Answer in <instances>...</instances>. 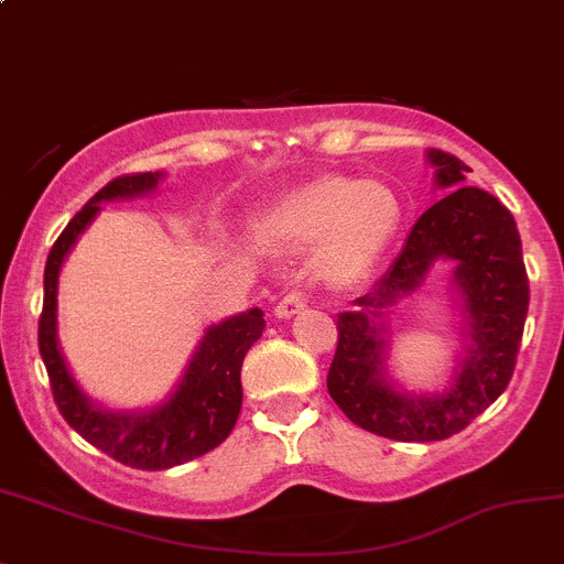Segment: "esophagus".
Instances as JSON below:
<instances>
[{
    "label": "esophagus",
    "instance_id": "34e87169",
    "mask_svg": "<svg viewBox=\"0 0 564 564\" xmlns=\"http://www.w3.org/2000/svg\"><path fill=\"white\" fill-rule=\"evenodd\" d=\"M304 306H306V295L299 293V290H293V293L284 295L280 304L274 306V315L282 317V321H288V317L299 315V312L304 310Z\"/></svg>",
    "mask_w": 564,
    "mask_h": 564
}]
</instances>
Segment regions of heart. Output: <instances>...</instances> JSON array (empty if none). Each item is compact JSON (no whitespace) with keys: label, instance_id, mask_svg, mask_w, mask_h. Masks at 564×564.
Segmentation results:
<instances>
[{"label":"heart","instance_id":"b5f03b06","mask_svg":"<svg viewBox=\"0 0 564 564\" xmlns=\"http://www.w3.org/2000/svg\"><path fill=\"white\" fill-rule=\"evenodd\" d=\"M399 223L402 206L388 184L321 176L276 197L260 217L258 234L284 252L317 247V274L325 282L350 284L375 269Z\"/></svg>","mask_w":564,"mask_h":564}]
</instances>
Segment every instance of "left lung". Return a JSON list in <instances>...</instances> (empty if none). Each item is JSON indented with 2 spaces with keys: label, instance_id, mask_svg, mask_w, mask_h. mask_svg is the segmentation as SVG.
Segmentation results:
<instances>
[{
  "label": "left lung",
  "instance_id": "8db88e82",
  "mask_svg": "<svg viewBox=\"0 0 564 564\" xmlns=\"http://www.w3.org/2000/svg\"><path fill=\"white\" fill-rule=\"evenodd\" d=\"M429 162L448 195L421 214L399 258L356 301V310L341 312L328 369V393L339 410L356 426L399 443L448 440L497 402L513 377L530 306L521 239L508 208L486 189L464 184L469 167L458 156L429 149ZM440 262L455 263L452 283L468 347L449 388L417 398L397 392L387 380L381 315Z\"/></svg>",
  "mask_w": 564,
  "mask_h": 564
}]
</instances>
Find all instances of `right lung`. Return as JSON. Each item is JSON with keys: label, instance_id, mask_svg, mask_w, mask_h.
<instances>
[{"label": "right lung", "instance_id": "add662e5", "mask_svg": "<svg viewBox=\"0 0 564 564\" xmlns=\"http://www.w3.org/2000/svg\"><path fill=\"white\" fill-rule=\"evenodd\" d=\"M162 173H127L100 189L51 247L45 260V299L40 315V356L48 369L51 391L62 417L97 451L132 469H167L217 448L234 432L241 412V364L260 339L265 321L260 310H247L212 325L197 345L193 361L176 391L147 412L106 410L91 402L69 375L56 339V288L67 252L86 225L97 217L102 200L149 195Z\"/></svg>", "mask_w": 564, "mask_h": 564}]
</instances>
